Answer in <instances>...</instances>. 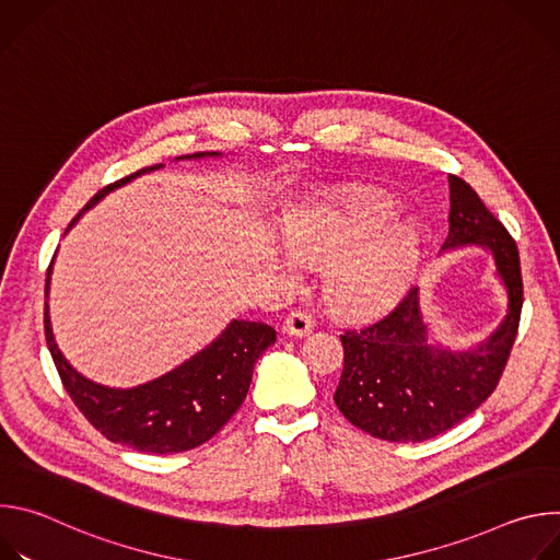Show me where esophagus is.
<instances>
[{
    "instance_id": "obj_1",
    "label": "esophagus",
    "mask_w": 560,
    "mask_h": 560,
    "mask_svg": "<svg viewBox=\"0 0 560 560\" xmlns=\"http://www.w3.org/2000/svg\"><path fill=\"white\" fill-rule=\"evenodd\" d=\"M312 328H314V318H312L307 312H303V310L290 312V314L285 316V322H283V330H285L290 337H294V339L307 337V335L312 332Z\"/></svg>"
}]
</instances>
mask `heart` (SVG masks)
Listing matches in <instances>:
<instances>
[{
    "label": "heart",
    "instance_id": "heart-1",
    "mask_svg": "<svg viewBox=\"0 0 560 560\" xmlns=\"http://www.w3.org/2000/svg\"><path fill=\"white\" fill-rule=\"evenodd\" d=\"M290 255L328 268L324 296L346 318H372L406 296L423 261L425 236L415 221H396V206L378 197H346L290 208L281 217ZM294 279L296 264L283 261Z\"/></svg>",
    "mask_w": 560,
    "mask_h": 560
}]
</instances>
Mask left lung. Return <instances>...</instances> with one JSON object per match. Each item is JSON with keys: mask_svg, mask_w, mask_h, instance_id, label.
<instances>
[{"mask_svg": "<svg viewBox=\"0 0 560 560\" xmlns=\"http://www.w3.org/2000/svg\"><path fill=\"white\" fill-rule=\"evenodd\" d=\"M450 203L443 250H490L508 292V314L476 348L450 350L430 341L419 288H412L381 322L346 330L335 404L374 439L421 443L460 423L497 389L518 332L523 279L514 238L456 175H450Z\"/></svg>", "mask_w": 560, "mask_h": 560, "instance_id": "1", "label": "left lung"}]
</instances>
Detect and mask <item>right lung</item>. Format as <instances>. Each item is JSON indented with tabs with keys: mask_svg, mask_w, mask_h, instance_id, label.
I'll use <instances>...</instances> for the list:
<instances>
[{
	"mask_svg": "<svg viewBox=\"0 0 560 560\" xmlns=\"http://www.w3.org/2000/svg\"><path fill=\"white\" fill-rule=\"evenodd\" d=\"M219 154L221 152H195L177 156V162ZM162 166L164 164L137 171L100 190L70 221L66 232L108 192ZM50 270L52 264L48 266L46 296ZM44 330L55 368L79 412L108 441L150 454H177L212 439L244 404L257 359L277 341V332L270 326L234 318L208 348L179 368L143 385L117 389L82 376L63 359L52 337L48 303L44 310Z\"/></svg>",
	"mask_w": 560,
	"mask_h": 560,
	"instance_id": "add662e5",
	"label": "right lung"
}]
</instances>
